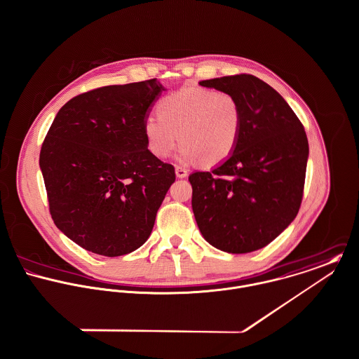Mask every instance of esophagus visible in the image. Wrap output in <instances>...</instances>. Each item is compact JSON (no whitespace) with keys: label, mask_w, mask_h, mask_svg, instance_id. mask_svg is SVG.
Masks as SVG:
<instances>
[{"label":"esophagus","mask_w":359,"mask_h":359,"mask_svg":"<svg viewBox=\"0 0 359 359\" xmlns=\"http://www.w3.org/2000/svg\"><path fill=\"white\" fill-rule=\"evenodd\" d=\"M189 175V170L186 169V168H183V166H176V176L177 177H186Z\"/></svg>","instance_id":"obj_1"}]
</instances>
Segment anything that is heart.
<instances>
[{
    "label": "heart",
    "mask_w": 359,
    "mask_h": 359,
    "mask_svg": "<svg viewBox=\"0 0 359 359\" xmlns=\"http://www.w3.org/2000/svg\"><path fill=\"white\" fill-rule=\"evenodd\" d=\"M159 115L144 121V136L149 151L158 158L172 154L183 144L179 159L200 161L205 166L224 162L241 136L243 111L238 100L226 91L189 86L159 102Z\"/></svg>",
    "instance_id": "1"
}]
</instances>
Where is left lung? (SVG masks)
I'll return each instance as SVG.
<instances>
[{
  "mask_svg": "<svg viewBox=\"0 0 359 359\" xmlns=\"http://www.w3.org/2000/svg\"><path fill=\"white\" fill-rule=\"evenodd\" d=\"M200 86L233 94L243 111V128L224 162L189 176L198 229L224 252L259 250L301 207L309 152L304 126L285 98L252 74L203 80Z\"/></svg>",
  "mask_w": 359,
  "mask_h": 359,
  "instance_id": "left-lung-1",
  "label": "left lung"
}]
</instances>
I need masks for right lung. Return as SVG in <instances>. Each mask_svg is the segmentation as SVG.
<instances>
[{
  "mask_svg": "<svg viewBox=\"0 0 359 359\" xmlns=\"http://www.w3.org/2000/svg\"><path fill=\"white\" fill-rule=\"evenodd\" d=\"M156 79L79 94L57 114L40 151L50 214L77 245L104 257L142 247L176 179L147 147Z\"/></svg>",
  "mask_w": 359,
  "mask_h": 359,
  "instance_id": "obj_1",
  "label": "right lung"
}]
</instances>
